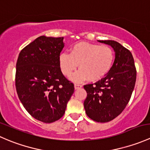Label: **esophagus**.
<instances>
[{"instance_id":"34e87169","label":"esophagus","mask_w":150,"mask_h":150,"mask_svg":"<svg viewBox=\"0 0 150 150\" xmlns=\"http://www.w3.org/2000/svg\"><path fill=\"white\" fill-rule=\"evenodd\" d=\"M82 88V86L79 84H75V89H80Z\"/></svg>"}]
</instances>
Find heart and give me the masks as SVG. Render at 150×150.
I'll return each mask as SVG.
<instances>
[{
    "label": "heart",
    "mask_w": 150,
    "mask_h": 150,
    "mask_svg": "<svg viewBox=\"0 0 150 150\" xmlns=\"http://www.w3.org/2000/svg\"><path fill=\"white\" fill-rule=\"evenodd\" d=\"M114 60V52L110 47L78 43L71 47L69 54H60L59 64L62 72L67 77L70 76L78 65L80 70L71 77L75 82L87 79L96 82L110 72Z\"/></svg>",
    "instance_id": "heart-1"
}]
</instances>
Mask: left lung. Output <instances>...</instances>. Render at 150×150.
I'll use <instances>...</instances> for the list:
<instances>
[{
  "mask_svg": "<svg viewBox=\"0 0 150 150\" xmlns=\"http://www.w3.org/2000/svg\"><path fill=\"white\" fill-rule=\"evenodd\" d=\"M110 45L115 52L112 67L95 83L83 86L86 113L99 122L111 121L123 111L131 99L137 79V69L131 51L115 40H98Z\"/></svg>",
  "mask_w": 150,
  "mask_h": 150,
  "instance_id": "1",
  "label": "left lung"
}]
</instances>
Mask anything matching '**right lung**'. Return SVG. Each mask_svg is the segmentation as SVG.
Returning <instances> with one entry per match:
<instances>
[{
  "mask_svg": "<svg viewBox=\"0 0 150 150\" xmlns=\"http://www.w3.org/2000/svg\"><path fill=\"white\" fill-rule=\"evenodd\" d=\"M63 39L40 36L20 51L16 62L19 100L30 115L46 123L64 115L74 93V84L63 75L59 64Z\"/></svg>",
  "mask_w": 150,
  "mask_h": 150,
  "instance_id": "obj_1",
  "label": "right lung"
}]
</instances>
